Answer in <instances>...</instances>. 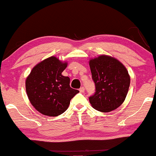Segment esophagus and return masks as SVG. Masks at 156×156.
Wrapping results in <instances>:
<instances>
[{"label": "esophagus", "instance_id": "1", "mask_svg": "<svg viewBox=\"0 0 156 156\" xmlns=\"http://www.w3.org/2000/svg\"><path fill=\"white\" fill-rule=\"evenodd\" d=\"M79 91H80V92H81V93H83V92H84V91H85V88H84L83 87H80V88L79 89Z\"/></svg>", "mask_w": 156, "mask_h": 156}]
</instances>
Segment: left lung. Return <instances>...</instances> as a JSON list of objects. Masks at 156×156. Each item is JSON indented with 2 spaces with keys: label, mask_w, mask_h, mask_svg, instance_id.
<instances>
[{
  "label": "left lung",
  "mask_w": 156,
  "mask_h": 156,
  "mask_svg": "<svg viewBox=\"0 0 156 156\" xmlns=\"http://www.w3.org/2000/svg\"><path fill=\"white\" fill-rule=\"evenodd\" d=\"M95 92L89 98L92 106L102 112L114 110L125 101L130 87V76L121 62L107 55L89 62Z\"/></svg>",
  "instance_id": "1"
}]
</instances>
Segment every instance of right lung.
<instances>
[{
  "label": "right lung",
  "mask_w": 156,
  "mask_h": 156,
  "mask_svg": "<svg viewBox=\"0 0 156 156\" xmlns=\"http://www.w3.org/2000/svg\"><path fill=\"white\" fill-rule=\"evenodd\" d=\"M67 65L51 56L37 64L27 78L26 89L28 99L44 115L56 117L63 114L71 99L79 92L71 88L69 77L62 75Z\"/></svg>",
  "instance_id": "right-lung-1"
}]
</instances>
